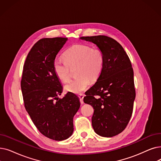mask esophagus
I'll return each mask as SVG.
<instances>
[{"label": "esophagus", "instance_id": "esophagus-1", "mask_svg": "<svg viewBox=\"0 0 161 161\" xmlns=\"http://www.w3.org/2000/svg\"><path fill=\"white\" fill-rule=\"evenodd\" d=\"M78 97L80 98V101L81 104H83V97H84V95H83V94H80V95H79Z\"/></svg>", "mask_w": 161, "mask_h": 161}]
</instances>
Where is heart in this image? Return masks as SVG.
<instances>
[{"label": "heart", "mask_w": 161, "mask_h": 161, "mask_svg": "<svg viewBox=\"0 0 161 161\" xmlns=\"http://www.w3.org/2000/svg\"><path fill=\"white\" fill-rule=\"evenodd\" d=\"M64 59L54 60V71L62 81L67 83L71 78L70 68L76 66L75 75L78 78L65 87L68 92L75 94L84 92L90 81L98 79L104 63V55L101 48L87 45H75L69 48L64 53Z\"/></svg>", "instance_id": "1"}]
</instances>
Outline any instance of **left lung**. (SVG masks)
Returning <instances> with one entry per match:
<instances>
[{"label": "left lung", "mask_w": 161, "mask_h": 161, "mask_svg": "<svg viewBox=\"0 0 161 161\" xmlns=\"http://www.w3.org/2000/svg\"><path fill=\"white\" fill-rule=\"evenodd\" d=\"M81 39L97 45L104 55L103 70L86 92L83 102L94 109V131L103 137H113L126 128L133 113L136 90L131 61L122 45L113 38L97 36Z\"/></svg>", "instance_id": "1"}]
</instances>
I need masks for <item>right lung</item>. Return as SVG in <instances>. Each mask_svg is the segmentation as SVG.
Masks as SVG:
<instances>
[{
  "mask_svg": "<svg viewBox=\"0 0 161 161\" xmlns=\"http://www.w3.org/2000/svg\"><path fill=\"white\" fill-rule=\"evenodd\" d=\"M67 41V37L39 40L27 56L21 80L24 107L32 122L42 134L56 141L72 134L73 118L80 107L78 97L71 92L58 97L62 86L53 61Z\"/></svg>",
  "mask_w": 161,
  "mask_h": 161,
  "instance_id": "obj_1",
  "label": "right lung"
}]
</instances>
